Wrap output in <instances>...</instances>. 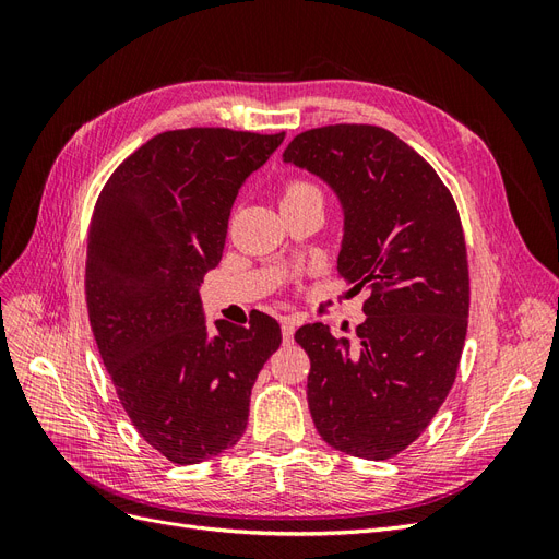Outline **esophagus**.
I'll use <instances>...</instances> for the list:
<instances>
[{
  "instance_id": "esophagus-1",
  "label": "esophagus",
  "mask_w": 559,
  "mask_h": 559,
  "mask_svg": "<svg viewBox=\"0 0 559 559\" xmlns=\"http://www.w3.org/2000/svg\"><path fill=\"white\" fill-rule=\"evenodd\" d=\"M296 326H298V319L296 317H282V341L286 343V345H292L294 343V331H296Z\"/></svg>"
}]
</instances>
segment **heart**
Wrapping results in <instances>:
<instances>
[{
    "mask_svg": "<svg viewBox=\"0 0 559 559\" xmlns=\"http://www.w3.org/2000/svg\"><path fill=\"white\" fill-rule=\"evenodd\" d=\"M306 193H319L314 186H310V183H306V181H296V183H292L289 189H286V193H284V200L286 198H294V195H306Z\"/></svg>",
    "mask_w": 559,
    "mask_h": 559,
    "instance_id": "obj_1",
    "label": "heart"
}]
</instances>
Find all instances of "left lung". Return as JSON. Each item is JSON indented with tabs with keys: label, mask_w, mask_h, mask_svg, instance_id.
Here are the masks:
<instances>
[{
	"label": "left lung",
	"mask_w": 559,
	"mask_h": 559,
	"mask_svg": "<svg viewBox=\"0 0 559 559\" xmlns=\"http://www.w3.org/2000/svg\"><path fill=\"white\" fill-rule=\"evenodd\" d=\"M282 158L335 193L337 275L368 292L357 347L321 321L296 331L310 357L314 427L335 450L389 460L429 427L462 359L468 263L460 214L433 167L378 126L300 132Z\"/></svg>",
	"instance_id": "obj_1"
}]
</instances>
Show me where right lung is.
<instances>
[{
	"mask_svg": "<svg viewBox=\"0 0 559 559\" xmlns=\"http://www.w3.org/2000/svg\"><path fill=\"white\" fill-rule=\"evenodd\" d=\"M280 134L160 132L116 167L88 230L86 300L95 343L130 421L165 460L189 466L240 441L249 396L277 352V321H214L200 284L222 261L233 202Z\"/></svg>",
	"mask_w": 559,
	"mask_h": 559,
	"instance_id": "right-lung-1",
	"label": "right lung"
}]
</instances>
